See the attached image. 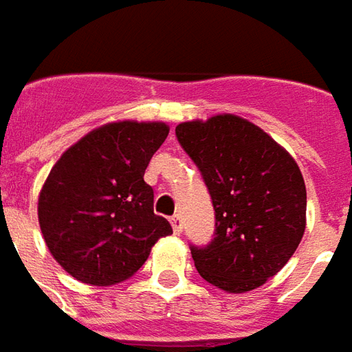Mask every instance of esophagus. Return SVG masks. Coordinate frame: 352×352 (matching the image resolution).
<instances>
[{
    "instance_id": "1",
    "label": "esophagus",
    "mask_w": 352,
    "mask_h": 352,
    "mask_svg": "<svg viewBox=\"0 0 352 352\" xmlns=\"http://www.w3.org/2000/svg\"><path fill=\"white\" fill-rule=\"evenodd\" d=\"M170 223H172V229H174V233H176V235H180L182 229H184V221H182L180 216H172Z\"/></svg>"
}]
</instances>
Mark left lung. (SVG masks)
I'll return each mask as SVG.
<instances>
[{
    "label": "left lung",
    "instance_id": "obj_1",
    "mask_svg": "<svg viewBox=\"0 0 352 352\" xmlns=\"http://www.w3.org/2000/svg\"><path fill=\"white\" fill-rule=\"evenodd\" d=\"M203 174L216 210V236L191 248L199 275L228 294L267 283L300 246L307 191L296 159L267 132L233 113L176 126Z\"/></svg>",
    "mask_w": 352,
    "mask_h": 352
}]
</instances>
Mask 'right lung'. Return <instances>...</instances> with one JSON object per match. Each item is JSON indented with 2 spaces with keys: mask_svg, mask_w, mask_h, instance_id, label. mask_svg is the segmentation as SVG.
Wrapping results in <instances>:
<instances>
[{
  "mask_svg": "<svg viewBox=\"0 0 352 352\" xmlns=\"http://www.w3.org/2000/svg\"><path fill=\"white\" fill-rule=\"evenodd\" d=\"M168 131L163 121H111L54 163L39 191L37 218L51 256L74 278L91 286L123 283L172 233L153 214V189L144 182Z\"/></svg>",
  "mask_w": 352,
  "mask_h": 352,
  "instance_id": "1",
  "label": "right lung"
}]
</instances>
